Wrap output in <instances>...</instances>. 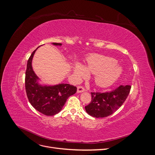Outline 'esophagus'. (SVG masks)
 Wrapping results in <instances>:
<instances>
[{"label":"esophagus","mask_w":155,"mask_h":155,"mask_svg":"<svg viewBox=\"0 0 155 155\" xmlns=\"http://www.w3.org/2000/svg\"><path fill=\"white\" fill-rule=\"evenodd\" d=\"M77 92L78 93H81V92H85V89L83 87H80L79 86L77 87Z\"/></svg>","instance_id":"34e87169"}]
</instances>
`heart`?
Segmentation results:
<instances>
[{"label": "heart", "instance_id": "1", "mask_svg": "<svg viewBox=\"0 0 155 155\" xmlns=\"http://www.w3.org/2000/svg\"><path fill=\"white\" fill-rule=\"evenodd\" d=\"M116 64V61L113 58L93 54L88 58L85 67L80 63H75L73 73L78 78L87 76L88 71L94 74V80L96 85L106 88L114 84L123 73L122 67Z\"/></svg>", "mask_w": 155, "mask_h": 155}]
</instances>
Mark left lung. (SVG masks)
<instances>
[{
	"label": "left lung",
	"mask_w": 155,
	"mask_h": 155,
	"mask_svg": "<svg viewBox=\"0 0 155 155\" xmlns=\"http://www.w3.org/2000/svg\"><path fill=\"white\" fill-rule=\"evenodd\" d=\"M130 85H121L111 92H92L90 104L85 107L87 113L95 118H105L113 114L127 97Z\"/></svg>",
	"instance_id": "left-lung-1"
}]
</instances>
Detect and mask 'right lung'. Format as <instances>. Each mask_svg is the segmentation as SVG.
<instances>
[{
    "mask_svg": "<svg viewBox=\"0 0 155 155\" xmlns=\"http://www.w3.org/2000/svg\"><path fill=\"white\" fill-rule=\"evenodd\" d=\"M51 44L59 46L62 45L57 43ZM39 47L33 51L28 61L25 77L26 92L31 105L37 110L46 116H54L62 110L68 97L76 92L77 88L67 83L55 85L40 83L41 79L34 72L31 65L32 59Z\"/></svg>",
    "mask_w": 155,
    "mask_h": 155,
    "instance_id": "right-lung-1",
    "label": "right lung"
}]
</instances>
